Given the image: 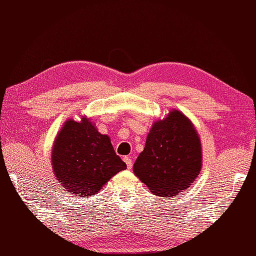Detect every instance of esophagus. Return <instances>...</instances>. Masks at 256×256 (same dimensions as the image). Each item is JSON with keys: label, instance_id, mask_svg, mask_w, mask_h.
Returning <instances> with one entry per match:
<instances>
[{"label": "esophagus", "instance_id": "esophagus-1", "mask_svg": "<svg viewBox=\"0 0 256 256\" xmlns=\"http://www.w3.org/2000/svg\"><path fill=\"white\" fill-rule=\"evenodd\" d=\"M123 160L125 162V164H126V166H128V170H131L132 166H133V160H132L131 157H128V156H125L124 158H123Z\"/></svg>", "mask_w": 256, "mask_h": 256}]
</instances>
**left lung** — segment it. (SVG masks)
I'll use <instances>...</instances> for the list:
<instances>
[{"label": "left lung", "instance_id": "obj_1", "mask_svg": "<svg viewBox=\"0 0 256 256\" xmlns=\"http://www.w3.org/2000/svg\"><path fill=\"white\" fill-rule=\"evenodd\" d=\"M201 165L199 135L184 114L174 110L154 122L133 172L154 194L175 197L194 182Z\"/></svg>", "mask_w": 256, "mask_h": 256}]
</instances>
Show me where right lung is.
I'll return each instance as SVG.
<instances>
[{
	"label": "right lung",
	"mask_w": 256,
	"mask_h": 256,
	"mask_svg": "<svg viewBox=\"0 0 256 256\" xmlns=\"http://www.w3.org/2000/svg\"><path fill=\"white\" fill-rule=\"evenodd\" d=\"M54 174L64 192L78 197L94 196L126 164L114 152L108 135L98 132L88 118L67 120L52 152Z\"/></svg>",
	"instance_id": "add662e5"
}]
</instances>
